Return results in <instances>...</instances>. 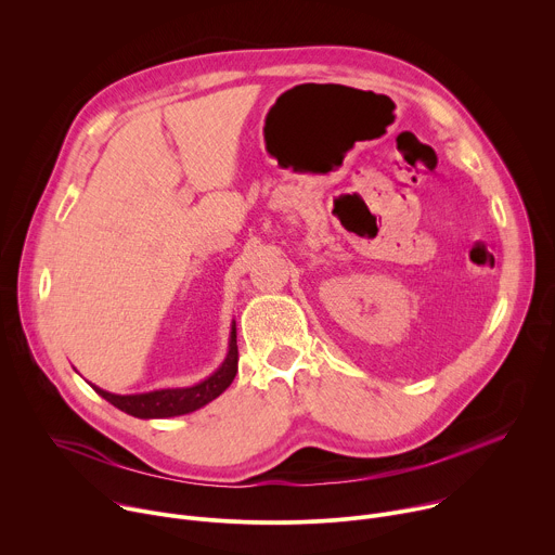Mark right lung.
Segmentation results:
<instances>
[{
    "label": "right lung",
    "mask_w": 555,
    "mask_h": 555,
    "mask_svg": "<svg viewBox=\"0 0 555 555\" xmlns=\"http://www.w3.org/2000/svg\"><path fill=\"white\" fill-rule=\"evenodd\" d=\"M236 360H240V351H236V323L232 321L230 325V338H228V353L223 362L202 382L191 384V386H169V388H155L146 392H129V395H118L109 392L96 384L92 388L101 395L103 400L120 409L122 413L138 417V420H169V417H180L189 415L193 411H199L208 402L232 384L236 375Z\"/></svg>",
    "instance_id": "right-lung-1"
}]
</instances>
